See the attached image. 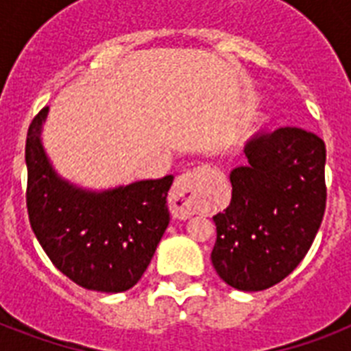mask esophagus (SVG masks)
Here are the masks:
<instances>
[{
  "label": "esophagus",
  "mask_w": 351,
  "mask_h": 351,
  "mask_svg": "<svg viewBox=\"0 0 351 351\" xmlns=\"http://www.w3.org/2000/svg\"><path fill=\"white\" fill-rule=\"evenodd\" d=\"M200 186H202V175L198 171H187L175 180L169 191V208L171 213L178 219H187L198 211L200 208Z\"/></svg>",
  "instance_id": "34e87169"
}]
</instances>
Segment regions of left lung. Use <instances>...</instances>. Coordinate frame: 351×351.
<instances>
[{
	"label": "left lung",
	"instance_id": "1",
	"mask_svg": "<svg viewBox=\"0 0 351 351\" xmlns=\"http://www.w3.org/2000/svg\"><path fill=\"white\" fill-rule=\"evenodd\" d=\"M231 171V202L215 215L211 262L240 291H262L299 266L326 209V145L299 127L258 132Z\"/></svg>",
	"mask_w": 351,
	"mask_h": 351
}]
</instances>
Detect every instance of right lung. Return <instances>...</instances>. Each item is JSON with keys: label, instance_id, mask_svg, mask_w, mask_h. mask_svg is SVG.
<instances>
[{"label": "right lung", "instance_id": "right-lung-1", "mask_svg": "<svg viewBox=\"0 0 351 351\" xmlns=\"http://www.w3.org/2000/svg\"><path fill=\"white\" fill-rule=\"evenodd\" d=\"M49 107L27 132V211L36 239L60 271L85 289L120 293L142 278L169 224L173 175L89 191L63 180L41 145Z\"/></svg>", "mask_w": 351, "mask_h": 351}]
</instances>
